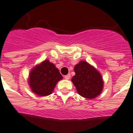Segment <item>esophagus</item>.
Segmentation results:
<instances>
[{"label":"esophagus","instance_id":"obj_1","mask_svg":"<svg viewBox=\"0 0 133 133\" xmlns=\"http://www.w3.org/2000/svg\"><path fill=\"white\" fill-rule=\"evenodd\" d=\"M70 77H71L70 74H68V75H65L64 78H65V79H69L70 78Z\"/></svg>","mask_w":133,"mask_h":133}]
</instances>
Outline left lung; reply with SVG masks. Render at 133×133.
Masks as SVG:
<instances>
[{"label": "left lung", "mask_w": 133, "mask_h": 133, "mask_svg": "<svg viewBox=\"0 0 133 133\" xmlns=\"http://www.w3.org/2000/svg\"><path fill=\"white\" fill-rule=\"evenodd\" d=\"M76 75L71 81L77 92L86 98H94L101 93L103 80L98 71L87 62L82 61L74 68Z\"/></svg>", "instance_id": "8db88e82"}]
</instances>
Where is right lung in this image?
Wrapping results in <instances>:
<instances>
[{
    "instance_id": "add662e5",
    "label": "right lung",
    "mask_w": 133,
    "mask_h": 133,
    "mask_svg": "<svg viewBox=\"0 0 133 133\" xmlns=\"http://www.w3.org/2000/svg\"><path fill=\"white\" fill-rule=\"evenodd\" d=\"M63 78L58 69L49 60H45L37 65L29 75V85L32 91L37 95H49L59 80Z\"/></svg>"
}]
</instances>
